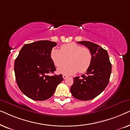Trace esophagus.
Returning <instances> with one entry per match:
<instances>
[{
  "label": "esophagus",
  "mask_w": 130,
  "mask_h": 130,
  "mask_svg": "<svg viewBox=\"0 0 130 130\" xmlns=\"http://www.w3.org/2000/svg\"><path fill=\"white\" fill-rule=\"evenodd\" d=\"M67 77H68V76H66V75H65V74H63V77L64 79H66Z\"/></svg>",
  "instance_id": "1"
}]
</instances>
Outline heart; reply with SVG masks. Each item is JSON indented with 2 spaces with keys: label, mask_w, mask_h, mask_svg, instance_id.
Listing matches in <instances>:
<instances>
[{
  "label": "heart",
  "mask_w": 130,
  "mask_h": 130,
  "mask_svg": "<svg viewBox=\"0 0 130 130\" xmlns=\"http://www.w3.org/2000/svg\"><path fill=\"white\" fill-rule=\"evenodd\" d=\"M51 60L56 67H60L68 58L69 63L58 69V72L64 74L80 73L88 70L91 64L92 54L87 47H82L74 42L63 44L61 50L54 48L51 51Z\"/></svg>",
  "instance_id": "b5f03b06"
}]
</instances>
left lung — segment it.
Wrapping results in <instances>:
<instances>
[{
    "mask_svg": "<svg viewBox=\"0 0 130 130\" xmlns=\"http://www.w3.org/2000/svg\"><path fill=\"white\" fill-rule=\"evenodd\" d=\"M91 51L92 60L89 68L82 77L73 78L70 91L73 96L81 101L94 99L104 91L109 83L112 66L106 50L90 41H79Z\"/></svg>",
    "mask_w": 130,
    "mask_h": 130,
    "instance_id": "8db88e82",
    "label": "left lung"
}]
</instances>
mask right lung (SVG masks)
Returning a JSON list of instances; mask_svg holds the SVG:
<instances>
[{
    "instance_id": "add662e5",
    "label": "right lung",
    "mask_w": 130,
    "mask_h": 130,
    "mask_svg": "<svg viewBox=\"0 0 130 130\" xmlns=\"http://www.w3.org/2000/svg\"><path fill=\"white\" fill-rule=\"evenodd\" d=\"M57 45L43 40L23 46L15 61V78L21 92L35 101H44L53 95L63 81L62 74L49 76L56 70L50 53Z\"/></svg>"
}]
</instances>
